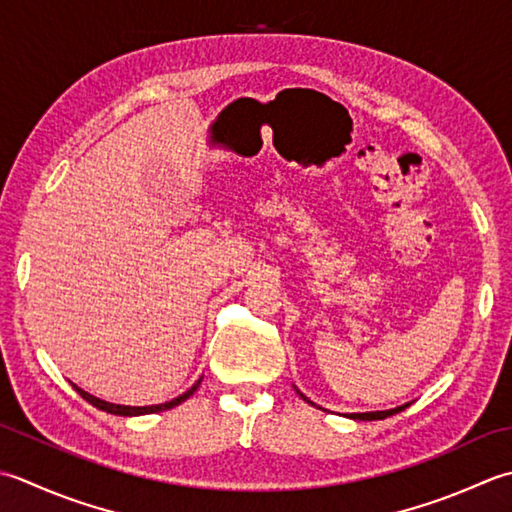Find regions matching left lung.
Masks as SVG:
<instances>
[{"label": "left lung", "instance_id": "1", "mask_svg": "<svg viewBox=\"0 0 512 512\" xmlns=\"http://www.w3.org/2000/svg\"><path fill=\"white\" fill-rule=\"evenodd\" d=\"M296 389V387H294ZM296 393L300 395L302 400L305 402H309L311 406H316L314 402H311L305 393H300L298 389H296ZM406 406H409V402L406 404H402V406H395V409H389V411H367V413H344V417H349V420H360V422H373V420H384V417H391V415H395V413H400V411H404ZM318 409H322V406H318Z\"/></svg>", "mask_w": 512, "mask_h": 512}]
</instances>
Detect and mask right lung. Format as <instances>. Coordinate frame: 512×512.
Instances as JSON below:
<instances>
[{
  "label": "right lung",
  "instance_id": "1",
  "mask_svg": "<svg viewBox=\"0 0 512 512\" xmlns=\"http://www.w3.org/2000/svg\"><path fill=\"white\" fill-rule=\"evenodd\" d=\"M203 380V378H201ZM201 380H196L190 389H187L183 395H179V398H174L170 402H163V404H152V406H125V404H112V402H106L101 398H95V395H90L88 391L79 389L77 384H72L75 387V391L81 395L83 400L90 402L92 406H97L99 411H106V413H112V415H123V417H134V415H148V413H161V411H168V409H174V406H179L181 402H185L190 395L198 389V384H201Z\"/></svg>",
  "mask_w": 512,
  "mask_h": 512
}]
</instances>
